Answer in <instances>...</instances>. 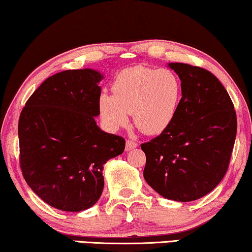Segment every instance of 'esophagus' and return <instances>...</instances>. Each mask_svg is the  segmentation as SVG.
I'll return each mask as SVG.
<instances>
[{
	"mask_svg": "<svg viewBox=\"0 0 252 252\" xmlns=\"http://www.w3.org/2000/svg\"><path fill=\"white\" fill-rule=\"evenodd\" d=\"M136 147H137V143L134 142V141H132V140H127L126 141V151L135 149Z\"/></svg>",
	"mask_w": 252,
	"mask_h": 252,
	"instance_id": "obj_1",
	"label": "esophagus"
}]
</instances>
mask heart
<instances>
[{
	"mask_svg": "<svg viewBox=\"0 0 252 252\" xmlns=\"http://www.w3.org/2000/svg\"><path fill=\"white\" fill-rule=\"evenodd\" d=\"M112 94L98 97L101 118L117 130L129 122L130 112L137 128L148 135L165 132L174 122L182 97L180 79L168 68L134 66L117 75Z\"/></svg>",
	"mask_w": 252,
	"mask_h": 252,
	"instance_id": "obj_1",
	"label": "heart"
}]
</instances>
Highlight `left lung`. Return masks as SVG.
<instances>
[{"instance_id": "1", "label": "left lung", "mask_w": 252, "mask_h": 252, "mask_svg": "<svg viewBox=\"0 0 252 252\" xmlns=\"http://www.w3.org/2000/svg\"><path fill=\"white\" fill-rule=\"evenodd\" d=\"M181 80L174 122L149 142L143 177L167 199L190 202L212 191L228 168L236 137V113L228 93L211 72L170 63Z\"/></svg>"}]
</instances>
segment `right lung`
Here are the masks:
<instances>
[{
    "label": "right lung",
    "instance_id": "1",
    "mask_svg": "<svg viewBox=\"0 0 252 252\" xmlns=\"http://www.w3.org/2000/svg\"><path fill=\"white\" fill-rule=\"evenodd\" d=\"M102 79L103 74L92 68L54 74L20 113L24 179L42 201L62 211L92 208L104 187L103 166L125 149L122 136L96 125Z\"/></svg>",
    "mask_w": 252,
    "mask_h": 252
}]
</instances>
